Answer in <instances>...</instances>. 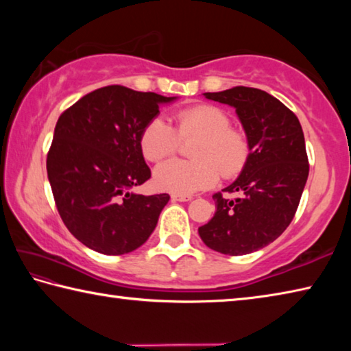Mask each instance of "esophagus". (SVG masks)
I'll list each match as a JSON object with an SVG mask.
<instances>
[{
	"instance_id": "34e87169",
	"label": "esophagus",
	"mask_w": 351,
	"mask_h": 351,
	"mask_svg": "<svg viewBox=\"0 0 351 351\" xmlns=\"http://www.w3.org/2000/svg\"><path fill=\"white\" fill-rule=\"evenodd\" d=\"M171 199H173V201H180V203H184V201H190V199H192V195L173 193V195H171Z\"/></svg>"
}]
</instances>
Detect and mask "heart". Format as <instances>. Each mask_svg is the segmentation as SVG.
Wrapping results in <instances>:
<instances>
[{
	"label": "heart",
	"instance_id": "obj_1",
	"mask_svg": "<svg viewBox=\"0 0 351 351\" xmlns=\"http://www.w3.org/2000/svg\"><path fill=\"white\" fill-rule=\"evenodd\" d=\"M178 132L182 139L199 138L192 150L195 161L170 159L154 170V184L165 192L192 195L215 186L219 173L239 175L249 158L245 133L230 128L228 112L215 105H195L178 112ZM180 136L176 130L158 116L142 130L141 150L148 161H161L176 152Z\"/></svg>",
	"mask_w": 351,
	"mask_h": 351
}]
</instances>
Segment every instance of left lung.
I'll use <instances>...</instances> for the list:
<instances>
[{
    "instance_id": "1",
    "label": "left lung",
    "mask_w": 351,
    "mask_h": 351,
    "mask_svg": "<svg viewBox=\"0 0 351 351\" xmlns=\"http://www.w3.org/2000/svg\"><path fill=\"white\" fill-rule=\"evenodd\" d=\"M203 96L235 108L249 158L239 178L224 189L239 192L240 198L213 195L215 215L198 234L217 252L251 254L278 239L293 221L310 171L304 132L293 111L257 88L235 86Z\"/></svg>"
}]
</instances>
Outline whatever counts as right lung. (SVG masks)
<instances>
[{
	"label": "right lung",
	"instance_id": "right-lung-1",
	"mask_svg": "<svg viewBox=\"0 0 351 351\" xmlns=\"http://www.w3.org/2000/svg\"><path fill=\"white\" fill-rule=\"evenodd\" d=\"M121 85L93 91L58 117L47 153V178L64 226L86 247L128 254L156 228L167 193L139 195L152 176L141 150L142 130L175 102Z\"/></svg>",
	"mask_w": 351,
	"mask_h": 351
}]
</instances>
